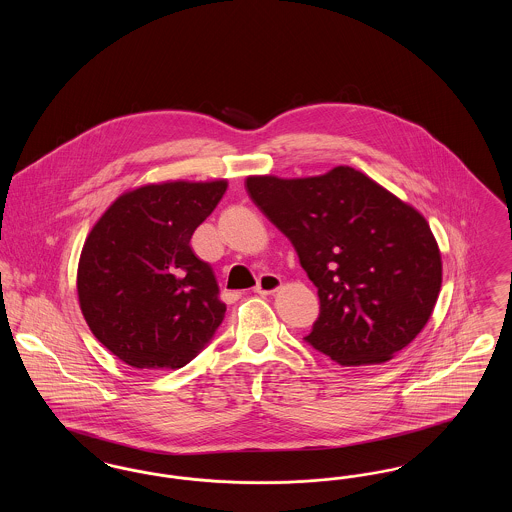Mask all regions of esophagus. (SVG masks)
Wrapping results in <instances>:
<instances>
[{"label":"esophagus","instance_id":"1","mask_svg":"<svg viewBox=\"0 0 512 512\" xmlns=\"http://www.w3.org/2000/svg\"><path fill=\"white\" fill-rule=\"evenodd\" d=\"M282 288V278L276 274H263L255 286V293L259 295H270Z\"/></svg>","mask_w":512,"mask_h":512}]
</instances>
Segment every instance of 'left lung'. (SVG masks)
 Masks as SVG:
<instances>
[{"label": "left lung", "mask_w": 512, "mask_h": 512, "mask_svg": "<svg viewBox=\"0 0 512 512\" xmlns=\"http://www.w3.org/2000/svg\"><path fill=\"white\" fill-rule=\"evenodd\" d=\"M245 188L318 288L305 338L317 351L341 366L382 365L420 334L438 301L441 253L413 205L345 165L247 176Z\"/></svg>", "instance_id": "obj_1"}]
</instances>
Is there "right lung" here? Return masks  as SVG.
Here are the masks:
<instances>
[{
  "mask_svg": "<svg viewBox=\"0 0 512 512\" xmlns=\"http://www.w3.org/2000/svg\"><path fill=\"white\" fill-rule=\"evenodd\" d=\"M226 180H169L119 195L90 230L76 292L92 334L140 370L182 368L211 341L226 305L195 228L219 205Z\"/></svg>",
  "mask_w": 512,
  "mask_h": 512,
  "instance_id": "1",
  "label": "right lung"
}]
</instances>
